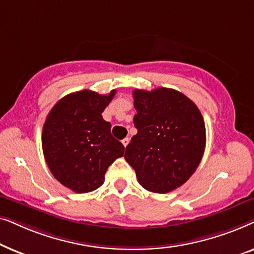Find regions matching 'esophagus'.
<instances>
[{
  "label": "esophagus",
  "instance_id": "34e87169",
  "mask_svg": "<svg viewBox=\"0 0 254 254\" xmlns=\"http://www.w3.org/2000/svg\"><path fill=\"white\" fill-rule=\"evenodd\" d=\"M121 142H123V144L125 145V147H127V144H128V143H129V138H128V137H126V138H124V140H123V141H121Z\"/></svg>",
  "mask_w": 254,
  "mask_h": 254
}]
</instances>
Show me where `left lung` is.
<instances>
[{
    "label": "left lung",
    "mask_w": 254,
    "mask_h": 254,
    "mask_svg": "<svg viewBox=\"0 0 254 254\" xmlns=\"http://www.w3.org/2000/svg\"><path fill=\"white\" fill-rule=\"evenodd\" d=\"M137 134L125 159L149 192L169 193L195 172L206 147V127L197 106L182 92L157 88L134 90Z\"/></svg>",
    "instance_id": "1"
}]
</instances>
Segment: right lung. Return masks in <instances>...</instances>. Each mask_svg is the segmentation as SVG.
I'll return each mask as SVG.
<instances>
[{
    "label": "right lung",
    "instance_id": "obj_1",
    "mask_svg": "<svg viewBox=\"0 0 254 254\" xmlns=\"http://www.w3.org/2000/svg\"><path fill=\"white\" fill-rule=\"evenodd\" d=\"M116 95L82 90L61 98L44 124L41 143L52 175L75 193L103 185L109 166L125 147L111 134L102 113Z\"/></svg>",
    "mask_w": 254,
    "mask_h": 254
}]
</instances>
